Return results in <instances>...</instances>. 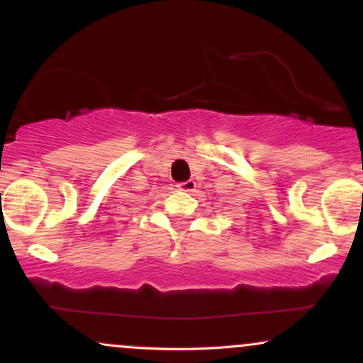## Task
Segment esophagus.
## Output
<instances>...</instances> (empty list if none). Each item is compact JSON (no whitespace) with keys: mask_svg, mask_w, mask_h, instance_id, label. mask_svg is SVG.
Wrapping results in <instances>:
<instances>
[{"mask_svg":"<svg viewBox=\"0 0 363 363\" xmlns=\"http://www.w3.org/2000/svg\"><path fill=\"white\" fill-rule=\"evenodd\" d=\"M176 187H177L179 191H184V193H191V191L196 189V182L193 181V179H189V181H186V182H179Z\"/></svg>","mask_w":363,"mask_h":363,"instance_id":"esophagus-1","label":"esophagus"}]
</instances>
